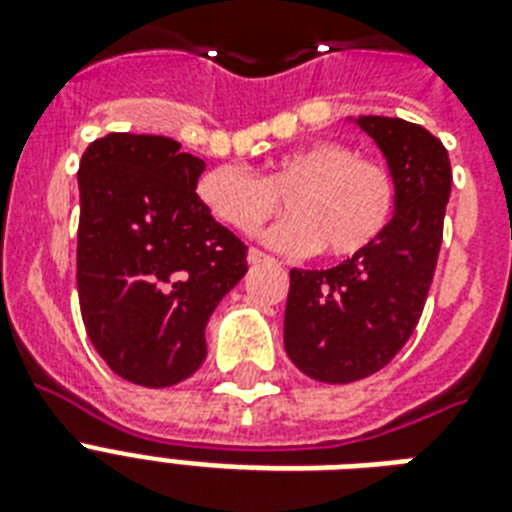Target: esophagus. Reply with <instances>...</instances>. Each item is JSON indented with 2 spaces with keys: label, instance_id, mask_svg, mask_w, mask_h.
Here are the masks:
<instances>
[{
  "label": "esophagus",
  "instance_id": "1",
  "mask_svg": "<svg viewBox=\"0 0 512 512\" xmlns=\"http://www.w3.org/2000/svg\"><path fill=\"white\" fill-rule=\"evenodd\" d=\"M247 263L249 265H260V263H271V257L265 255V252H260V249H249L247 252Z\"/></svg>",
  "mask_w": 512,
  "mask_h": 512
}]
</instances>
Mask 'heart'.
I'll use <instances>...</instances> for the list:
<instances>
[{"instance_id":"obj_1","label":"heart","mask_w":512,"mask_h":512,"mask_svg":"<svg viewBox=\"0 0 512 512\" xmlns=\"http://www.w3.org/2000/svg\"><path fill=\"white\" fill-rule=\"evenodd\" d=\"M201 207L239 233H257L281 212L292 217L268 233L273 247L295 255L345 260L372 247L388 231L396 209V185L385 167L356 159L348 146L316 140L273 159L263 177L241 167H212L199 177Z\"/></svg>"}]
</instances>
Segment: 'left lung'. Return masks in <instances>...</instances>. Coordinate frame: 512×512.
<instances>
[{
	"label": "left lung",
	"mask_w": 512,
	"mask_h": 512,
	"mask_svg": "<svg viewBox=\"0 0 512 512\" xmlns=\"http://www.w3.org/2000/svg\"><path fill=\"white\" fill-rule=\"evenodd\" d=\"M356 122L388 162L396 209L372 247L327 271H289L284 348L311 380L345 385L380 372L412 337L444 236L452 167L425 127L388 116Z\"/></svg>",
	"instance_id": "1"
}]
</instances>
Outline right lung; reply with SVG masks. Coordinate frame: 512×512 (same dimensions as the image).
<instances>
[{
    "mask_svg": "<svg viewBox=\"0 0 512 512\" xmlns=\"http://www.w3.org/2000/svg\"><path fill=\"white\" fill-rule=\"evenodd\" d=\"M207 164L164 135L111 132L79 162L76 287L84 329L124 380L170 388L207 358L204 329L247 247L196 196Z\"/></svg>",
    "mask_w": 512,
    "mask_h": 512,
    "instance_id": "1",
    "label": "right lung"
}]
</instances>
